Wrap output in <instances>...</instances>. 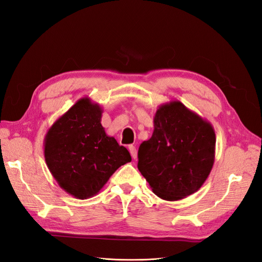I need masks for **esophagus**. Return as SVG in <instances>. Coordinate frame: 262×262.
<instances>
[{"label":"esophagus","instance_id":"obj_1","mask_svg":"<svg viewBox=\"0 0 262 262\" xmlns=\"http://www.w3.org/2000/svg\"><path fill=\"white\" fill-rule=\"evenodd\" d=\"M129 150H130V154H131V156H132L133 160H137V157H138L137 148L134 147L133 145H129Z\"/></svg>","mask_w":262,"mask_h":262}]
</instances>
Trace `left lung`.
<instances>
[{"label":"left lung","mask_w":262,"mask_h":262,"mask_svg":"<svg viewBox=\"0 0 262 262\" xmlns=\"http://www.w3.org/2000/svg\"><path fill=\"white\" fill-rule=\"evenodd\" d=\"M212 124L179 100L161 105L154 131L139 147L138 168L161 199L177 201L201 188L215 158Z\"/></svg>","instance_id":"1"}]
</instances>
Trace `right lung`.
Returning <instances> with one entry per match:
<instances>
[{
  "instance_id": "add662e5",
  "label": "right lung",
  "mask_w": 262,
  "mask_h": 262,
  "mask_svg": "<svg viewBox=\"0 0 262 262\" xmlns=\"http://www.w3.org/2000/svg\"><path fill=\"white\" fill-rule=\"evenodd\" d=\"M102 109L81 98L55 121L45 137V160L58 185L76 199L97 194L131 155L101 125Z\"/></svg>"
}]
</instances>
